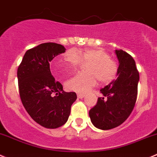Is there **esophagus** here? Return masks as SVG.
<instances>
[{"instance_id":"esophagus-1","label":"esophagus","mask_w":157,"mask_h":157,"mask_svg":"<svg viewBox=\"0 0 157 157\" xmlns=\"http://www.w3.org/2000/svg\"><path fill=\"white\" fill-rule=\"evenodd\" d=\"M77 96L78 98H84L85 95L84 94H82V93H78Z\"/></svg>"}]
</instances>
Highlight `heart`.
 Listing matches in <instances>:
<instances>
[{"label":"heart","mask_w":157,"mask_h":157,"mask_svg":"<svg viewBox=\"0 0 157 157\" xmlns=\"http://www.w3.org/2000/svg\"><path fill=\"white\" fill-rule=\"evenodd\" d=\"M82 61L90 62L86 66L89 72L80 71L65 82V86L70 91L86 92L96 86L98 78L101 82L108 83L116 78L118 65L110 59V55L104 49L91 48L78 51L69 49L64 55V62L56 61L53 68L56 74L63 73L67 69H75L79 66Z\"/></svg>","instance_id":"obj_1"}]
</instances>
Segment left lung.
I'll list each match as a JSON object with an SVG mask.
<instances>
[{
  "mask_svg": "<svg viewBox=\"0 0 157 157\" xmlns=\"http://www.w3.org/2000/svg\"><path fill=\"white\" fill-rule=\"evenodd\" d=\"M119 60L118 78L101 89L102 97L89 111L94 126L102 130L113 129L127 119L137 97L140 75L130 55L122 50L115 51Z\"/></svg>",
  "mask_w": 157,
  "mask_h": 157,
  "instance_id": "left-lung-1",
  "label": "left lung"
}]
</instances>
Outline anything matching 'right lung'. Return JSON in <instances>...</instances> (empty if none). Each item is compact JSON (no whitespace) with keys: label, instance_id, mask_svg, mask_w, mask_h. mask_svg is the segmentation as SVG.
<instances>
[{"label":"right lung","instance_id":"obj_1","mask_svg":"<svg viewBox=\"0 0 157 157\" xmlns=\"http://www.w3.org/2000/svg\"><path fill=\"white\" fill-rule=\"evenodd\" d=\"M65 52L63 45L48 42L25 52L17 68L20 97L26 111L37 123L56 129L67 122L75 92H64L50 71V62Z\"/></svg>","mask_w":157,"mask_h":157}]
</instances>
